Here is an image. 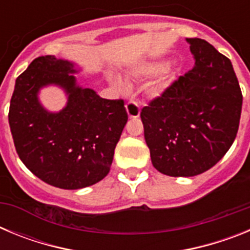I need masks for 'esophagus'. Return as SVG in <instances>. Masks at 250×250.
<instances>
[{
    "instance_id": "34e87169",
    "label": "esophagus",
    "mask_w": 250,
    "mask_h": 250,
    "mask_svg": "<svg viewBox=\"0 0 250 250\" xmlns=\"http://www.w3.org/2000/svg\"><path fill=\"white\" fill-rule=\"evenodd\" d=\"M125 107H126V111H127V115H129V118H139L140 116V107H139V105L136 103H134V101H129V103L125 105Z\"/></svg>"
}]
</instances>
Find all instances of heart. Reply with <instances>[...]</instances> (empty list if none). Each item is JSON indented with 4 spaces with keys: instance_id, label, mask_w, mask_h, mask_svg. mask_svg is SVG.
<instances>
[{
    "instance_id": "1",
    "label": "heart",
    "mask_w": 250,
    "mask_h": 250,
    "mask_svg": "<svg viewBox=\"0 0 250 250\" xmlns=\"http://www.w3.org/2000/svg\"><path fill=\"white\" fill-rule=\"evenodd\" d=\"M161 68L160 65H149V66H139V67L131 68L130 71H127V77L129 79H136V77L141 76H149V75L155 74ZM109 79L112 83H115L119 87H124L125 86V83L121 80L120 77H116L114 75H109ZM165 83H156L150 87V94L152 95H159L161 94V91L164 90Z\"/></svg>"
}]
</instances>
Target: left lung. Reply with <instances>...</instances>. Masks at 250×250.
Masks as SVG:
<instances>
[{
    "instance_id": "left-lung-1",
    "label": "left lung",
    "mask_w": 250,
    "mask_h": 250,
    "mask_svg": "<svg viewBox=\"0 0 250 250\" xmlns=\"http://www.w3.org/2000/svg\"><path fill=\"white\" fill-rule=\"evenodd\" d=\"M195 65L143 107L151 163L169 176H195L225 155L239 127L243 96L230 60L202 39H187Z\"/></svg>"
}]
</instances>
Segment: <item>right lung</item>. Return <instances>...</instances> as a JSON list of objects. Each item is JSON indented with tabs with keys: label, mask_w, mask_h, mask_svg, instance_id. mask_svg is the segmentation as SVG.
Returning a JSON list of instances; mask_svg holds the SVG:
<instances>
[{
	"label": "right lung",
	"mask_w": 250,
	"mask_h": 250,
	"mask_svg": "<svg viewBox=\"0 0 250 250\" xmlns=\"http://www.w3.org/2000/svg\"><path fill=\"white\" fill-rule=\"evenodd\" d=\"M74 63L52 55L40 56L16 79L8 123L22 163L42 182L60 189H81L110 171L127 112L124 100L100 98L77 85ZM56 84L68 104L59 113L46 110L39 90Z\"/></svg>",
	"instance_id": "1"
}]
</instances>
